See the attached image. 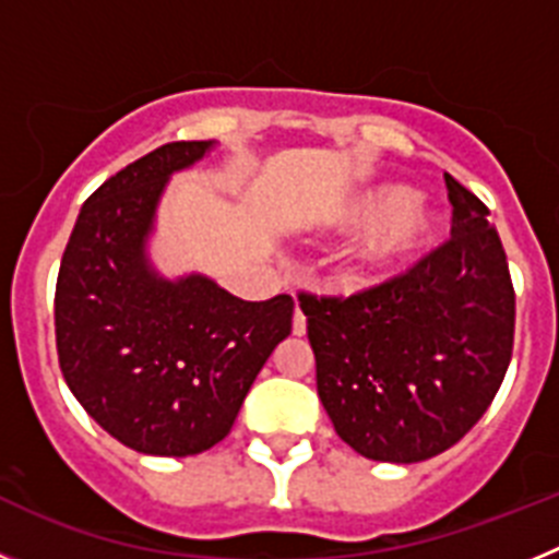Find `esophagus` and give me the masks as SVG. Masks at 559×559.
Segmentation results:
<instances>
[{
  "label": "esophagus",
  "mask_w": 559,
  "mask_h": 559,
  "mask_svg": "<svg viewBox=\"0 0 559 559\" xmlns=\"http://www.w3.org/2000/svg\"><path fill=\"white\" fill-rule=\"evenodd\" d=\"M305 330H308V319H305V313L299 310V305H296V313H294V335H305Z\"/></svg>",
  "instance_id": "1"
}]
</instances>
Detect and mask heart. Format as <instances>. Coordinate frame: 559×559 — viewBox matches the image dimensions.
<instances>
[{
	"label": "heart",
	"mask_w": 559,
	"mask_h": 559,
	"mask_svg": "<svg viewBox=\"0 0 559 559\" xmlns=\"http://www.w3.org/2000/svg\"><path fill=\"white\" fill-rule=\"evenodd\" d=\"M349 224L367 235L355 246L349 280L358 285L380 283L389 274L417 260L431 246L439 218L417 195H403L397 187H374L349 206Z\"/></svg>",
	"instance_id": "obj_1"
}]
</instances>
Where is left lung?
Listing matches in <instances>:
<instances>
[{"mask_svg":"<svg viewBox=\"0 0 559 559\" xmlns=\"http://www.w3.org/2000/svg\"><path fill=\"white\" fill-rule=\"evenodd\" d=\"M451 237L353 296L302 290L316 389L333 428L374 462H426L490 408L515 341V288L490 210L445 173Z\"/></svg>","mask_w":559,"mask_h":559,"instance_id":"obj_1","label":"left lung"}]
</instances>
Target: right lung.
Here are the masks:
<instances>
[{"mask_svg": "<svg viewBox=\"0 0 559 559\" xmlns=\"http://www.w3.org/2000/svg\"><path fill=\"white\" fill-rule=\"evenodd\" d=\"M212 142H167L103 181L69 235L56 283L63 380L88 417L151 456H192L231 431L294 299L243 302L206 280H162L145 237L167 176Z\"/></svg>", "mask_w": 559, "mask_h": 559, "instance_id": "right-lung-1", "label": "right lung"}]
</instances>
